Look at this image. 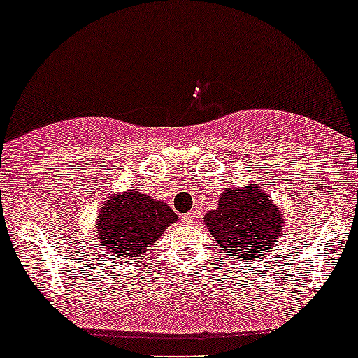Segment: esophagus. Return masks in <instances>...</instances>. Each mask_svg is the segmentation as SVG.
<instances>
[{
    "label": "esophagus",
    "instance_id": "esophagus-1",
    "mask_svg": "<svg viewBox=\"0 0 358 358\" xmlns=\"http://www.w3.org/2000/svg\"><path fill=\"white\" fill-rule=\"evenodd\" d=\"M194 217H196L194 211H189V213H184L182 217H180V220H182L186 225H191L194 222Z\"/></svg>",
    "mask_w": 358,
    "mask_h": 358
}]
</instances>
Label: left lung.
I'll return each mask as SVG.
<instances>
[{"label":"left lung","instance_id":"obj_1","mask_svg":"<svg viewBox=\"0 0 358 358\" xmlns=\"http://www.w3.org/2000/svg\"><path fill=\"white\" fill-rule=\"evenodd\" d=\"M208 232L239 263H257L283 236V211L264 189L255 184L229 186L220 193L217 208L205 215Z\"/></svg>","mask_w":358,"mask_h":358}]
</instances>
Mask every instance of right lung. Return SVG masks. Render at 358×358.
<instances>
[{
  "mask_svg": "<svg viewBox=\"0 0 358 358\" xmlns=\"http://www.w3.org/2000/svg\"><path fill=\"white\" fill-rule=\"evenodd\" d=\"M179 220L167 203L138 189L110 194L95 218L97 248L110 259H141L169 225Z\"/></svg>",
  "mask_w": 358,
  "mask_h": 358,
  "instance_id": "add662e5",
  "label": "right lung"
}]
</instances>
